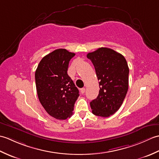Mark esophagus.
I'll return each mask as SVG.
<instances>
[{"label":"esophagus","mask_w":159,"mask_h":159,"mask_svg":"<svg viewBox=\"0 0 159 159\" xmlns=\"http://www.w3.org/2000/svg\"><path fill=\"white\" fill-rule=\"evenodd\" d=\"M85 92V88L80 89V93H84Z\"/></svg>","instance_id":"obj_1"}]
</instances>
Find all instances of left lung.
<instances>
[{
    "label": "left lung",
    "instance_id": "1",
    "mask_svg": "<svg viewBox=\"0 0 159 159\" xmlns=\"http://www.w3.org/2000/svg\"><path fill=\"white\" fill-rule=\"evenodd\" d=\"M99 80V94L90 102L93 114L107 117L120 109L128 89L129 68L124 57L108 48L87 54Z\"/></svg>",
    "mask_w": 159,
    "mask_h": 159
}]
</instances>
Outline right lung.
I'll return each mask as SVG.
<instances>
[{
    "label": "right lung",
    "mask_w": 159,
    "mask_h": 159,
    "mask_svg": "<svg viewBox=\"0 0 159 159\" xmlns=\"http://www.w3.org/2000/svg\"><path fill=\"white\" fill-rule=\"evenodd\" d=\"M75 54L57 49L43 57L35 71L37 93L40 103L50 116L66 120L72 115L79 89L67 74L70 59Z\"/></svg>",
    "instance_id": "add662e5"
}]
</instances>
